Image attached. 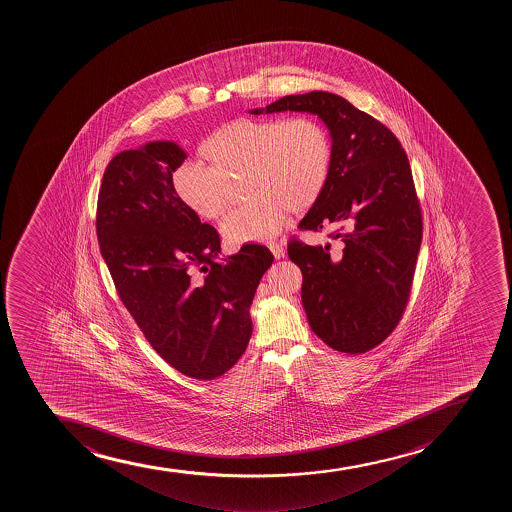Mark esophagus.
<instances>
[{
	"mask_svg": "<svg viewBox=\"0 0 512 512\" xmlns=\"http://www.w3.org/2000/svg\"><path fill=\"white\" fill-rule=\"evenodd\" d=\"M270 250L274 253L275 259H282L285 255V248L280 245V243H270Z\"/></svg>",
	"mask_w": 512,
	"mask_h": 512,
	"instance_id": "obj_1",
	"label": "esophagus"
}]
</instances>
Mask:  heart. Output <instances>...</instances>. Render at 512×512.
I'll return each instance as SVG.
<instances>
[{"label": "heart", "mask_w": 512, "mask_h": 512, "mask_svg": "<svg viewBox=\"0 0 512 512\" xmlns=\"http://www.w3.org/2000/svg\"><path fill=\"white\" fill-rule=\"evenodd\" d=\"M198 154L206 168L181 164L171 178L174 196L200 218L218 220L230 206L228 181L245 174L243 190L252 200L223 225L233 243L267 240L289 211L311 210L334 168L331 132L309 116L235 119L206 137Z\"/></svg>", "instance_id": "b5f03b06"}]
</instances>
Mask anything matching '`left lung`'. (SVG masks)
I'll list each match as a JSON object with an SVG mask.
<instances>
[{
	"instance_id": "1",
	"label": "left lung",
	"mask_w": 512,
	"mask_h": 512,
	"mask_svg": "<svg viewBox=\"0 0 512 512\" xmlns=\"http://www.w3.org/2000/svg\"><path fill=\"white\" fill-rule=\"evenodd\" d=\"M284 111L317 114L334 141L329 185L299 228L332 227L336 245H287L307 321L332 349L363 354L395 331L410 299L423 233L410 163L385 124L339 95H285L252 114Z\"/></svg>"
}]
</instances>
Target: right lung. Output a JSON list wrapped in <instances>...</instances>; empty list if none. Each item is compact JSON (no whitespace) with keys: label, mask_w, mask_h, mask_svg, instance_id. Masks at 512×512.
<instances>
[{"label":"right lung","mask_w":512,"mask_h":512,"mask_svg":"<svg viewBox=\"0 0 512 512\" xmlns=\"http://www.w3.org/2000/svg\"><path fill=\"white\" fill-rule=\"evenodd\" d=\"M178 144L122 151L102 178L95 230L117 294L161 358L181 375L215 380L245 353L250 304L274 255L259 243L220 262L222 240L174 196Z\"/></svg>","instance_id":"1"}]
</instances>
